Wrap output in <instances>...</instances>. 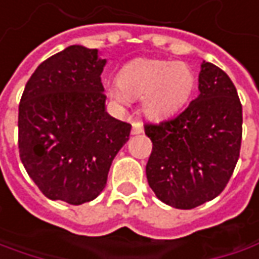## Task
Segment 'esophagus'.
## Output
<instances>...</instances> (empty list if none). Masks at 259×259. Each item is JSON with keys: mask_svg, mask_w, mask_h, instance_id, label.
<instances>
[{"mask_svg": "<svg viewBox=\"0 0 259 259\" xmlns=\"http://www.w3.org/2000/svg\"><path fill=\"white\" fill-rule=\"evenodd\" d=\"M143 132V126H142L141 121H133L132 124V135H141Z\"/></svg>", "mask_w": 259, "mask_h": 259, "instance_id": "1", "label": "esophagus"}]
</instances>
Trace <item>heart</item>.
I'll use <instances>...</instances> for the list:
<instances>
[{"label":"heart","mask_w":259,"mask_h":259,"mask_svg":"<svg viewBox=\"0 0 259 259\" xmlns=\"http://www.w3.org/2000/svg\"><path fill=\"white\" fill-rule=\"evenodd\" d=\"M118 82L107 93L118 104L142 97V111L151 118L175 114L190 100L196 87V73L190 65L162 59H135L118 72Z\"/></svg>","instance_id":"obj_1"}]
</instances>
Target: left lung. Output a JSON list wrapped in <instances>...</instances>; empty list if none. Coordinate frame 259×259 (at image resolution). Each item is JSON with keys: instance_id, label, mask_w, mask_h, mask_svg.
Masks as SVG:
<instances>
[{"instance_id": "8db88e82", "label": "left lung", "mask_w": 259, "mask_h": 259, "mask_svg": "<svg viewBox=\"0 0 259 259\" xmlns=\"http://www.w3.org/2000/svg\"><path fill=\"white\" fill-rule=\"evenodd\" d=\"M145 133L153 145L146 178L155 196L183 210L213 200L241 151L242 106L231 78L203 61L198 97L172 120L145 124Z\"/></svg>"}]
</instances>
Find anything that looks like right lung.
<instances>
[{
    "mask_svg": "<svg viewBox=\"0 0 259 259\" xmlns=\"http://www.w3.org/2000/svg\"><path fill=\"white\" fill-rule=\"evenodd\" d=\"M97 49L68 46L41 62L18 106V151L28 177L51 200L73 206L106 187L111 162L129 141V123L106 111Z\"/></svg>",
    "mask_w": 259,
    "mask_h": 259,
    "instance_id": "right-lung-1",
    "label": "right lung"
}]
</instances>
